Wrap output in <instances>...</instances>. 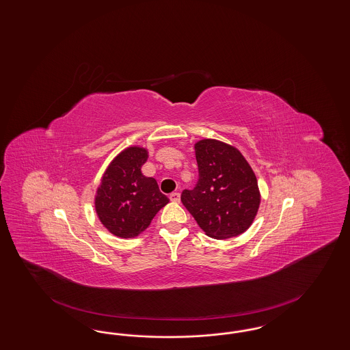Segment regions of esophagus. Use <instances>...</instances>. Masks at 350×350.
Here are the masks:
<instances>
[{
  "mask_svg": "<svg viewBox=\"0 0 350 350\" xmlns=\"http://www.w3.org/2000/svg\"><path fill=\"white\" fill-rule=\"evenodd\" d=\"M169 199H170L172 202H174V203H180L181 195H180V193H172L169 195Z\"/></svg>",
  "mask_w": 350,
  "mask_h": 350,
  "instance_id": "obj_1",
  "label": "esophagus"
}]
</instances>
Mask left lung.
Masks as SVG:
<instances>
[{
  "label": "left lung",
  "mask_w": 350,
  "mask_h": 350,
  "mask_svg": "<svg viewBox=\"0 0 350 350\" xmlns=\"http://www.w3.org/2000/svg\"><path fill=\"white\" fill-rule=\"evenodd\" d=\"M199 180L185 190L182 204L213 239L238 237L251 226L258 211L260 191L254 170L241 152L216 139L195 145Z\"/></svg>",
  "instance_id": "left-lung-1"
}]
</instances>
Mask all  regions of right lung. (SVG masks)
I'll use <instances>...</instances> for the list:
<instances>
[{
  "mask_svg": "<svg viewBox=\"0 0 350 350\" xmlns=\"http://www.w3.org/2000/svg\"><path fill=\"white\" fill-rule=\"evenodd\" d=\"M146 160L145 148L124 150L109 164L98 187L96 215L105 228L116 237H137L169 202L160 193L157 180L142 174L141 167Z\"/></svg>",
  "mask_w": 350,
  "mask_h": 350,
  "instance_id": "obj_1",
  "label": "right lung"
}]
</instances>
